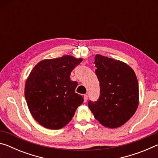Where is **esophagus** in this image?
Returning a JSON list of instances; mask_svg holds the SVG:
<instances>
[{"mask_svg":"<svg viewBox=\"0 0 158 158\" xmlns=\"http://www.w3.org/2000/svg\"><path fill=\"white\" fill-rule=\"evenodd\" d=\"M84 102H86L88 100V95H84Z\"/></svg>","mask_w":158,"mask_h":158,"instance_id":"esophagus-1","label":"esophagus"}]
</instances>
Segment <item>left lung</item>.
Here are the masks:
<instances>
[{
	"mask_svg": "<svg viewBox=\"0 0 158 158\" xmlns=\"http://www.w3.org/2000/svg\"><path fill=\"white\" fill-rule=\"evenodd\" d=\"M94 63L100 82V97L89 101L96 120L106 127L125 123L139 105V84L133 69L120 60L97 54Z\"/></svg>",
	"mask_w": 158,
	"mask_h": 158,
	"instance_id": "left-lung-1",
	"label": "left lung"
}]
</instances>
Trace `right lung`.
<instances>
[{
  "label": "right lung",
  "instance_id": "right-lung-1",
  "mask_svg": "<svg viewBox=\"0 0 158 158\" xmlns=\"http://www.w3.org/2000/svg\"><path fill=\"white\" fill-rule=\"evenodd\" d=\"M81 61L67 55L42 60L32 69L26 81L25 98L32 116L43 127L63 128L84 102L75 93L78 83L69 77Z\"/></svg>",
  "mask_w": 158,
  "mask_h": 158
}]
</instances>
